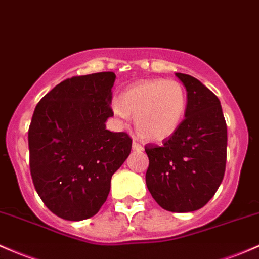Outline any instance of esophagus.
Instances as JSON below:
<instances>
[{"mask_svg": "<svg viewBox=\"0 0 259 259\" xmlns=\"http://www.w3.org/2000/svg\"><path fill=\"white\" fill-rule=\"evenodd\" d=\"M133 150H135V151H143L144 147L143 145L139 144L138 141H133Z\"/></svg>", "mask_w": 259, "mask_h": 259, "instance_id": "34e87169", "label": "esophagus"}]
</instances>
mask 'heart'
<instances>
[{"mask_svg": "<svg viewBox=\"0 0 259 259\" xmlns=\"http://www.w3.org/2000/svg\"><path fill=\"white\" fill-rule=\"evenodd\" d=\"M187 106L186 88L180 82L157 78L127 87L120 98L113 101L112 110L124 126L134 115L138 132L149 141L161 143L178 132Z\"/></svg>", "mask_w": 259, "mask_h": 259, "instance_id": "obj_1", "label": "heart"}]
</instances>
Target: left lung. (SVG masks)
Listing matches in <instances>:
<instances>
[{
  "mask_svg": "<svg viewBox=\"0 0 259 259\" xmlns=\"http://www.w3.org/2000/svg\"><path fill=\"white\" fill-rule=\"evenodd\" d=\"M188 97L184 120L162 146L147 144L146 186L164 210L190 212L214 197L226 167L227 129L220 101L199 79L176 73Z\"/></svg>",
  "mask_w": 259,
  "mask_h": 259,
  "instance_id": "1",
  "label": "left lung"
}]
</instances>
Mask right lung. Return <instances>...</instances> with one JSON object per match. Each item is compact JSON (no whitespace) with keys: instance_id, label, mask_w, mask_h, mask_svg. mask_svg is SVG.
I'll return each mask as SVG.
<instances>
[{"instance_id":"obj_1","label":"right lung","mask_w":259,"mask_h":259,"mask_svg":"<svg viewBox=\"0 0 259 259\" xmlns=\"http://www.w3.org/2000/svg\"><path fill=\"white\" fill-rule=\"evenodd\" d=\"M115 78L113 72L67 78L34 110L28 132L33 183L47 208L65 220L97 214L132 151L126 133L106 126Z\"/></svg>"}]
</instances>
